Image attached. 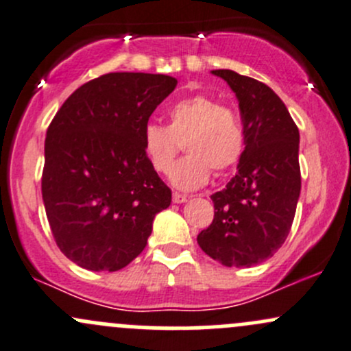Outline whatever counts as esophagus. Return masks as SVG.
I'll return each instance as SVG.
<instances>
[{"label": "esophagus", "instance_id": "1", "mask_svg": "<svg viewBox=\"0 0 351 351\" xmlns=\"http://www.w3.org/2000/svg\"><path fill=\"white\" fill-rule=\"evenodd\" d=\"M186 200H189V197L186 195H182V193H173V202H175V204H185Z\"/></svg>", "mask_w": 351, "mask_h": 351}]
</instances>
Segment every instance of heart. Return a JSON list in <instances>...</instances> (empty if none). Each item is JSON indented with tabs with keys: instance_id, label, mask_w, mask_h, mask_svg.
Wrapping results in <instances>:
<instances>
[{
	"instance_id": "1",
	"label": "heart",
	"mask_w": 351,
	"mask_h": 351,
	"mask_svg": "<svg viewBox=\"0 0 351 351\" xmlns=\"http://www.w3.org/2000/svg\"><path fill=\"white\" fill-rule=\"evenodd\" d=\"M143 151L151 168L166 173L182 143L185 156L169 171L176 190L192 192L210 180V173L232 168L244 153V127L238 113L222 107L207 95L182 98L168 108V125L149 122L144 125Z\"/></svg>"
}]
</instances>
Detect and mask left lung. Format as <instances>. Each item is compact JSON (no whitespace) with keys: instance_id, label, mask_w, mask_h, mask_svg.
I'll return each mask as SVG.
<instances>
[{"instance_id":"left-lung-1","label":"left lung","mask_w":351,"mask_h":351,"mask_svg":"<svg viewBox=\"0 0 351 351\" xmlns=\"http://www.w3.org/2000/svg\"><path fill=\"white\" fill-rule=\"evenodd\" d=\"M236 93L244 127L238 173L212 195L214 221L197 236L224 267H253L285 243L300 195L299 129L271 88L231 69L212 71Z\"/></svg>"}]
</instances>
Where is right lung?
Masks as SVG:
<instances>
[{
	"label": "right lung",
	"instance_id": "right-lung-1",
	"mask_svg": "<svg viewBox=\"0 0 351 351\" xmlns=\"http://www.w3.org/2000/svg\"><path fill=\"white\" fill-rule=\"evenodd\" d=\"M175 88L166 74H104L77 88L49 125L42 198L59 250L77 267H127L171 204L141 136Z\"/></svg>",
	"mask_w": 351,
	"mask_h": 351
}]
</instances>
